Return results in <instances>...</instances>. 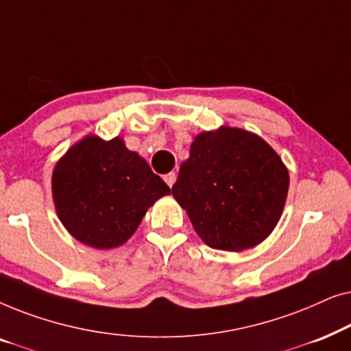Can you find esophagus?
Masks as SVG:
<instances>
[{"mask_svg": "<svg viewBox=\"0 0 351 351\" xmlns=\"http://www.w3.org/2000/svg\"><path fill=\"white\" fill-rule=\"evenodd\" d=\"M165 182L169 186H172L174 185V182H176V172H169V174H166L165 176Z\"/></svg>", "mask_w": 351, "mask_h": 351, "instance_id": "esophagus-1", "label": "esophagus"}]
</instances>
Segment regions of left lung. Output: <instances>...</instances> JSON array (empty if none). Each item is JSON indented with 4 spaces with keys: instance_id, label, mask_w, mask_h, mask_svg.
Listing matches in <instances>:
<instances>
[{
    "instance_id": "obj_1",
    "label": "left lung",
    "mask_w": 351,
    "mask_h": 351,
    "mask_svg": "<svg viewBox=\"0 0 351 351\" xmlns=\"http://www.w3.org/2000/svg\"><path fill=\"white\" fill-rule=\"evenodd\" d=\"M287 190V167L262 137L222 126L195 137L172 196L209 247L239 252L273 232Z\"/></svg>"
}]
</instances>
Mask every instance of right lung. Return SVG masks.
Segmentation results:
<instances>
[{"label": "right lung", "instance_id": "1", "mask_svg": "<svg viewBox=\"0 0 351 351\" xmlns=\"http://www.w3.org/2000/svg\"><path fill=\"white\" fill-rule=\"evenodd\" d=\"M171 189L121 137L88 136L57 161L52 198L60 222L80 243L95 249L121 246L147 209Z\"/></svg>", "mask_w": 351, "mask_h": 351}]
</instances>
